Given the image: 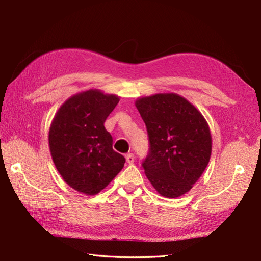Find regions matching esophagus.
<instances>
[{"label": "esophagus", "mask_w": 261, "mask_h": 261, "mask_svg": "<svg viewBox=\"0 0 261 261\" xmlns=\"http://www.w3.org/2000/svg\"><path fill=\"white\" fill-rule=\"evenodd\" d=\"M125 159H126V163L127 164H134L135 163V154L134 153H127L125 156Z\"/></svg>", "instance_id": "obj_1"}]
</instances>
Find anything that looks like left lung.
I'll return each instance as SVG.
<instances>
[{"label": "left lung", "mask_w": 261, "mask_h": 261, "mask_svg": "<svg viewBox=\"0 0 261 261\" xmlns=\"http://www.w3.org/2000/svg\"><path fill=\"white\" fill-rule=\"evenodd\" d=\"M136 107L149 137V152L142 162L147 178L160 195H184L210 162L212 137L206 120L175 93L141 97Z\"/></svg>", "instance_id": "1"}]
</instances>
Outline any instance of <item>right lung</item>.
Instances as JSON below:
<instances>
[{
  "mask_svg": "<svg viewBox=\"0 0 261 261\" xmlns=\"http://www.w3.org/2000/svg\"><path fill=\"white\" fill-rule=\"evenodd\" d=\"M113 94L90 90L69 97L49 129V148L58 173L74 190L95 195L123 168L104 122L119 103Z\"/></svg>",
  "mask_w": 261,
  "mask_h": 261,
  "instance_id": "right-lung-1",
  "label": "right lung"
}]
</instances>
